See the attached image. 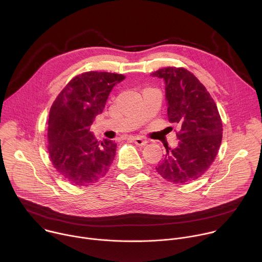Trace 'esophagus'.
Masks as SVG:
<instances>
[{
    "label": "esophagus",
    "instance_id": "obj_1",
    "mask_svg": "<svg viewBox=\"0 0 262 262\" xmlns=\"http://www.w3.org/2000/svg\"><path fill=\"white\" fill-rule=\"evenodd\" d=\"M132 141H133L136 145H139V146H143V145L146 144V141H145L143 138H141V137H133V138H132Z\"/></svg>",
    "mask_w": 262,
    "mask_h": 262
}]
</instances>
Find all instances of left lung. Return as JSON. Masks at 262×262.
Instances as JSON below:
<instances>
[{
  "label": "left lung",
  "instance_id": "left-lung-1",
  "mask_svg": "<svg viewBox=\"0 0 262 262\" xmlns=\"http://www.w3.org/2000/svg\"><path fill=\"white\" fill-rule=\"evenodd\" d=\"M151 76L164 80L169 121L180 127L178 145L166 146L156 169L166 180L185 184L201 177L217 155L223 132L219 111L206 88L186 69L167 67Z\"/></svg>",
  "mask_w": 262,
  "mask_h": 262
}]
</instances>
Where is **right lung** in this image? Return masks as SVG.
Returning a JSON list of instances; mask_svg holds the SVG:
<instances>
[{"label":"right lung","mask_w":262,"mask_h":262,"mask_svg":"<svg viewBox=\"0 0 262 262\" xmlns=\"http://www.w3.org/2000/svg\"><path fill=\"white\" fill-rule=\"evenodd\" d=\"M122 74L89 71L72 79L54 101L49 117L48 150L60 175L78 186L96 183L113 163L117 144L98 142L90 132Z\"/></svg>","instance_id":"obj_1"}]
</instances>
